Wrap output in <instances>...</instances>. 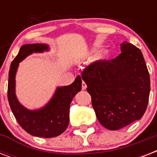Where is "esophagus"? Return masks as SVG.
<instances>
[{"mask_svg": "<svg viewBox=\"0 0 157 157\" xmlns=\"http://www.w3.org/2000/svg\"><path fill=\"white\" fill-rule=\"evenodd\" d=\"M86 87H87V86H86V84L85 83V81H82V83H81V88H82V90H86Z\"/></svg>", "mask_w": 157, "mask_h": 157, "instance_id": "34e87169", "label": "esophagus"}]
</instances>
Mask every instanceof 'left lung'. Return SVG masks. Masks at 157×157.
Returning a JSON list of instances; mask_svg holds the SVG:
<instances>
[{
  "label": "left lung",
  "instance_id": "left-lung-1",
  "mask_svg": "<svg viewBox=\"0 0 157 157\" xmlns=\"http://www.w3.org/2000/svg\"><path fill=\"white\" fill-rule=\"evenodd\" d=\"M112 60H98L84 69L96 117L105 128L118 130L141 119L150 94V76L141 50L124 41Z\"/></svg>",
  "mask_w": 157,
  "mask_h": 157
}]
</instances>
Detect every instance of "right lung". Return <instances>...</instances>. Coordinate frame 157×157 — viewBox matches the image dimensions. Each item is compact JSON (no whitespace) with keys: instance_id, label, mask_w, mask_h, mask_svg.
Instances as JSON below:
<instances>
[{"instance_id":"obj_1","label":"right lung","mask_w":157,"mask_h":157,"mask_svg":"<svg viewBox=\"0 0 157 157\" xmlns=\"http://www.w3.org/2000/svg\"><path fill=\"white\" fill-rule=\"evenodd\" d=\"M44 44H27L20 48L9 71L8 101L13 116L20 126L31 135L42 138L59 136L66 130L69 123V107L72 98L81 90V78L77 76L73 83L57 89L54 97L45 107L29 111L18 103L15 96V74L18 63L33 52H43Z\"/></svg>"}]
</instances>
